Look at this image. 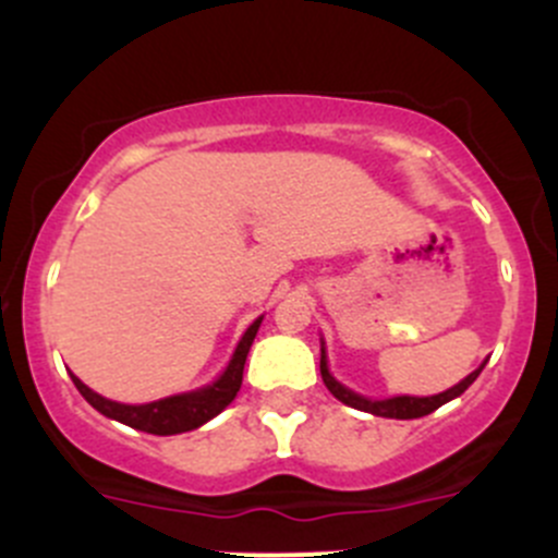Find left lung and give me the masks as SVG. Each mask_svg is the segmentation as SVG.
I'll return each instance as SVG.
<instances>
[{
  "label": "left lung",
  "mask_w": 558,
  "mask_h": 558,
  "mask_svg": "<svg viewBox=\"0 0 558 558\" xmlns=\"http://www.w3.org/2000/svg\"><path fill=\"white\" fill-rule=\"evenodd\" d=\"M481 369L483 367H477L475 373L466 375V378L461 380L459 386L448 388V391L437 393V397H393V399H380V402H373V399H364V397H359V393L348 391L345 386H340L335 378H331L329 367H326V353H324V348H320V378H324L326 388H329V391L335 393L340 402L351 404V408H356V410H364V413L384 415V418H404V421H408V418H421V415L435 413L440 404L451 402V399L459 397V393H464L466 388L472 386V380L481 375Z\"/></svg>",
  "instance_id": "obj_1"
}]
</instances>
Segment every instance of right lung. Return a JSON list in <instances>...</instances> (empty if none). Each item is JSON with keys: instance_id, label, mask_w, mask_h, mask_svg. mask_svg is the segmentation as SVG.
Masks as SVG:
<instances>
[{"instance_id": "right-lung-1", "label": "right lung", "mask_w": 558, "mask_h": 558, "mask_svg": "<svg viewBox=\"0 0 558 558\" xmlns=\"http://www.w3.org/2000/svg\"><path fill=\"white\" fill-rule=\"evenodd\" d=\"M258 324H262V318L253 320V324L247 326L238 351H234L232 362H229L227 373H223L216 384L199 388V391L159 399V402L150 404H121L112 402V399L99 397L97 391H92L86 384H81L75 375H72V384L77 386V391L86 397V402L92 404V408H97L99 413L107 415V418H116L121 421V424L132 426V429L148 432V435H180V432H191L196 429V426L207 424L210 418H216V415L238 397L240 386H243L245 359L253 345V337H256L258 331Z\"/></svg>"}]
</instances>
